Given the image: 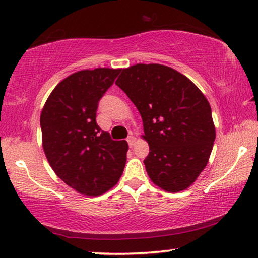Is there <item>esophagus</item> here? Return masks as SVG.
<instances>
[{"instance_id":"esophagus-1","label":"esophagus","mask_w":258,"mask_h":258,"mask_svg":"<svg viewBox=\"0 0 258 258\" xmlns=\"http://www.w3.org/2000/svg\"><path fill=\"white\" fill-rule=\"evenodd\" d=\"M136 140H137V139L135 138V137H133V136H130L128 138H127V143H128V145H130V146L133 147V146L136 145Z\"/></svg>"}]
</instances>
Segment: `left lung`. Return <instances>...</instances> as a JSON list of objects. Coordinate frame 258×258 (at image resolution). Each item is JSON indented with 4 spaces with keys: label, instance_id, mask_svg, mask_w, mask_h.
Listing matches in <instances>:
<instances>
[{
    "label": "left lung",
    "instance_id": "8db88e82",
    "mask_svg": "<svg viewBox=\"0 0 258 258\" xmlns=\"http://www.w3.org/2000/svg\"><path fill=\"white\" fill-rule=\"evenodd\" d=\"M115 84L142 115L151 180L169 192L191 186L207 166L216 138L208 99L190 79L158 63L123 68Z\"/></svg>",
    "mask_w": 258,
    "mask_h": 258
}]
</instances>
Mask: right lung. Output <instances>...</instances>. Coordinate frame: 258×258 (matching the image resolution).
<instances>
[{
	"instance_id": "obj_1",
	"label": "right lung",
	"mask_w": 258,
	"mask_h": 258,
	"mask_svg": "<svg viewBox=\"0 0 258 258\" xmlns=\"http://www.w3.org/2000/svg\"><path fill=\"white\" fill-rule=\"evenodd\" d=\"M120 70L73 73L53 89L40 116L42 147L56 176L85 196L105 194L126 164V140H112L98 126V104Z\"/></svg>"
}]
</instances>
